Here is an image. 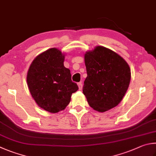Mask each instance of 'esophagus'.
I'll use <instances>...</instances> for the list:
<instances>
[{
	"mask_svg": "<svg viewBox=\"0 0 156 156\" xmlns=\"http://www.w3.org/2000/svg\"><path fill=\"white\" fill-rule=\"evenodd\" d=\"M78 88H79V90H82V89H83V84H82L81 82H80V83H78Z\"/></svg>",
	"mask_w": 156,
	"mask_h": 156,
	"instance_id": "34e87169",
	"label": "esophagus"
}]
</instances>
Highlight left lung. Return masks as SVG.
I'll return each instance as SVG.
<instances>
[{
  "label": "left lung",
  "mask_w": 156,
  "mask_h": 156,
  "mask_svg": "<svg viewBox=\"0 0 156 156\" xmlns=\"http://www.w3.org/2000/svg\"><path fill=\"white\" fill-rule=\"evenodd\" d=\"M84 62L87 77L83 91L89 106L101 112L117 106L125 95L131 79L127 62L103 46L87 52Z\"/></svg>",
  "instance_id": "8db88e82"
}]
</instances>
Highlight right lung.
Here are the masks:
<instances>
[{
  "label": "right lung",
  "mask_w": 156,
  "mask_h": 156,
  "mask_svg": "<svg viewBox=\"0 0 156 156\" xmlns=\"http://www.w3.org/2000/svg\"><path fill=\"white\" fill-rule=\"evenodd\" d=\"M65 55L56 48L47 50L34 59L28 71L27 81L37 105L52 113L66 108L77 84L72 81L70 70L65 67Z\"/></svg>",
  "instance_id": "add662e5"
}]
</instances>
